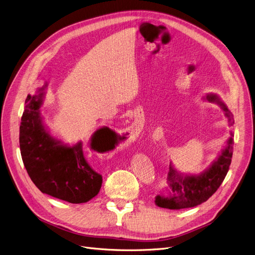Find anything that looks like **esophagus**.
Segmentation results:
<instances>
[{"instance_id": "obj_1", "label": "esophagus", "mask_w": 255, "mask_h": 255, "mask_svg": "<svg viewBox=\"0 0 255 255\" xmlns=\"http://www.w3.org/2000/svg\"><path fill=\"white\" fill-rule=\"evenodd\" d=\"M131 128H134V125H133V127H131ZM134 129H137V128H134Z\"/></svg>"}]
</instances>
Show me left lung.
Masks as SVG:
<instances>
[{"label":"left lung","mask_w":255,"mask_h":255,"mask_svg":"<svg viewBox=\"0 0 255 255\" xmlns=\"http://www.w3.org/2000/svg\"><path fill=\"white\" fill-rule=\"evenodd\" d=\"M211 103L218 104L227 116L229 125H234V116L228 109L220 98L216 94H209L205 98ZM234 133L231 131V137L227 141V145L222 149L217 158L201 174H183L176 171L170 163L168 174L169 196L158 194L155 197V205L171 210L192 208L206 202L218 189L226 178L233 157Z\"/></svg>","instance_id":"8db88e82"}]
</instances>
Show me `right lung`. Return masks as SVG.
I'll return each mask as SVG.
<instances>
[{
  "label": "right lung",
  "instance_id": "obj_1",
  "mask_svg": "<svg viewBox=\"0 0 255 255\" xmlns=\"http://www.w3.org/2000/svg\"><path fill=\"white\" fill-rule=\"evenodd\" d=\"M43 89H39V92ZM44 92L27 96L19 128V146L25 170L34 184L53 198L72 204L86 203L102 186V175L84 157L81 141L72 146L52 137L43 123ZM113 130L103 127L95 131L91 148L104 152Z\"/></svg>",
  "mask_w": 255,
  "mask_h": 255
}]
</instances>
